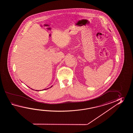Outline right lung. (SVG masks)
I'll return each instance as SVG.
<instances>
[{
    "label": "right lung",
    "mask_w": 133,
    "mask_h": 133,
    "mask_svg": "<svg viewBox=\"0 0 133 133\" xmlns=\"http://www.w3.org/2000/svg\"><path fill=\"white\" fill-rule=\"evenodd\" d=\"M51 87H52V86H51V87H50V88H51ZM48 88H47V89H48ZM31 89H32V90H33V89H32V88H31ZM46 89H43V90H46ZM37 91H38L39 90H36Z\"/></svg>",
    "instance_id": "right-lung-1"
}]
</instances>
